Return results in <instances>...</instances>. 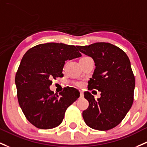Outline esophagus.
<instances>
[{"label":"esophagus","instance_id":"1","mask_svg":"<svg viewBox=\"0 0 147 147\" xmlns=\"http://www.w3.org/2000/svg\"><path fill=\"white\" fill-rule=\"evenodd\" d=\"M80 96L82 97L83 95H84V94H83V92H82V91H80Z\"/></svg>","mask_w":147,"mask_h":147}]
</instances>
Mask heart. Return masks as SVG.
I'll return each instance as SVG.
<instances>
[{
  "label": "heart",
  "instance_id": "obj_1",
  "mask_svg": "<svg viewBox=\"0 0 147 147\" xmlns=\"http://www.w3.org/2000/svg\"><path fill=\"white\" fill-rule=\"evenodd\" d=\"M78 85H79V86H82V83H79Z\"/></svg>",
  "mask_w": 147,
  "mask_h": 147
}]
</instances>
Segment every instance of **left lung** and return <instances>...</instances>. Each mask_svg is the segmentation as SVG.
Returning a JSON list of instances; mask_svg holds the SVG:
<instances>
[{"label": "left lung", "mask_w": 147, "mask_h": 147, "mask_svg": "<svg viewBox=\"0 0 147 147\" xmlns=\"http://www.w3.org/2000/svg\"><path fill=\"white\" fill-rule=\"evenodd\" d=\"M77 48L95 63L88 89L101 92V97L97 100L90 92H84L89 105L83 111V118L92 129L109 130L120 124L133 103L135 80L130 61L123 50L109 43L98 42Z\"/></svg>", "instance_id": "1"}]
</instances>
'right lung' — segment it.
<instances>
[{
  "mask_svg": "<svg viewBox=\"0 0 147 147\" xmlns=\"http://www.w3.org/2000/svg\"><path fill=\"white\" fill-rule=\"evenodd\" d=\"M75 46L47 43L26 52L15 75L18 98L27 120L39 129L58 126L67 108L80 97L73 87L65 88L60 95L49 89L52 79L62 78L65 62L81 57Z\"/></svg>",
  "mask_w": 147,
  "mask_h": 147,
  "instance_id": "obj_1",
  "label": "right lung"
}]
</instances>
